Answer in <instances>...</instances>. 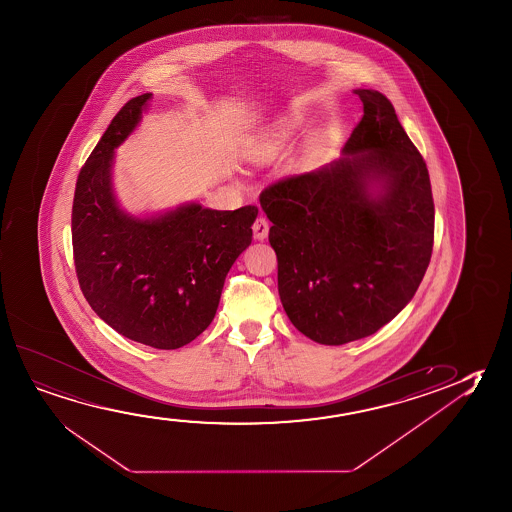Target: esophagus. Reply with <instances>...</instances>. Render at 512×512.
Segmentation results:
<instances>
[{
	"label": "esophagus",
	"mask_w": 512,
	"mask_h": 512,
	"mask_svg": "<svg viewBox=\"0 0 512 512\" xmlns=\"http://www.w3.org/2000/svg\"><path fill=\"white\" fill-rule=\"evenodd\" d=\"M253 237L257 239V241H264L269 234V223L266 218H257L255 223H253Z\"/></svg>",
	"instance_id": "1"
}]
</instances>
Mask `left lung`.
<instances>
[{"instance_id":"obj_1","label":"left lung","mask_w":512,"mask_h":512,"mask_svg":"<svg viewBox=\"0 0 512 512\" xmlns=\"http://www.w3.org/2000/svg\"><path fill=\"white\" fill-rule=\"evenodd\" d=\"M353 92L363 117L342 156L260 193L285 314L324 346L390 323L415 296L433 253L425 161L385 95Z\"/></svg>"}]
</instances>
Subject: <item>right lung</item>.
<instances>
[{"label": "right lung", "mask_w": 512, "mask_h": 512, "mask_svg": "<svg viewBox=\"0 0 512 512\" xmlns=\"http://www.w3.org/2000/svg\"><path fill=\"white\" fill-rule=\"evenodd\" d=\"M152 94L118 111L81 168L72 204L79 287L95 314L127 339L177 349L213 323L225 276L252 243L259 209L198 202L136 216L118 204L115 150L142 122Z\"/></svg>", "instance_id": "add662e5"}]
</instances>
